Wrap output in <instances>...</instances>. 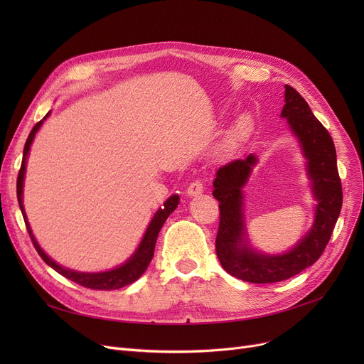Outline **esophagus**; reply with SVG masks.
<instances>
[{
  "label": "esophagus",
  "instance_id": "esophagus-1",
  "mask_svg": "<svg viewBox=\"0 0 364 364\" xmlns=\"http://www.w3.org/2000/svg\"><path fill=\"white\" fill-rule=\"evenodd\" d=\"M203 192V183L200 180H195L188 184L187 195L188 196H199Z\"/></svg>",
  "mask_w": 364,
  "mask_h": 364
}]
</instances>
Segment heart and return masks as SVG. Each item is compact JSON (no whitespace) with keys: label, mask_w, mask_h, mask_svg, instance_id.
Returning <instances> with one entry per match:
<instances>
[{"label":"heart","mask_w":364,"mask_h":364,"mask_svg":"<svg viewBox=\"0 0 364 364\" xmlns=\"http://www.w3.org/2000/svg\"><path fill=\"white\" fill-rule=\"evenodd\" d=\"M247 125H250V121H247L246 118H243V119L240 121V124H239V127H237V128L242 131V129H246V128H247Z\"/></svg>","instance_id":"obj_1"}]
</instances>
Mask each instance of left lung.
Here are the masks:
<instances>
[{"label":"left lung","instance_id":"1","mask_svg":"<svg viewBox=\"0 0 364 364\" xmlns=\"http://www.w3.org/2000/svg\"><path fill=\"white\" fill-rule=\"evenodd\" d=\"M282 118L288 119L301 143L317 200L314 224L292 251L282 255H264L246 243L242 187L257 162L254 155L221 166L214 180L213 195L220 202L217 257L228 274L251 283L282 282L313 265L332 236L342 206V186L333 140L314 117L309 103L291 85H284Z\"/></svg>","mask_w":364,"mask_h":364}]
</instances>
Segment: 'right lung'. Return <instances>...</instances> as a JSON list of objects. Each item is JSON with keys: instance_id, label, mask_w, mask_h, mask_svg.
Listing matches in <instances>:
<instances>
[{"instance_id": "add662e5", "label": "right lung", "mask_w": 364, "mask_h": 364, "mask_svg": "<svg viewBox=\"0 0 364 364\" xmlns=\"http://www.w3.org/2000/svg\"><path fill=\"white\" fill-rule=\"evenodd\" d=\"M47 117H48V113L44 117V119ZM44 119L40 121L38 124H35V127L29 132L28 140L25 143V149H23L22 166H21V171H18V176H17V200H18V206H21V211L23 214V220H25V224H26V228H28V233L32 239L35 250H36L38 254H40V257L46 261V264H48L51 267V269H54L57 273L65 276L66 279L84 286V288L95 289V291L121 289V288H124V286H127L132 282H136L146 272L147 265L150 264V261L153 258V252H155V245H156V239H158L161 228H162L165 220L169 217V214L177 208V205L180 202V198H178V195H174L164 203V208H161L159 211L155 214V217H153V220L150 221L147 230L144 233V237H143L140 246L137 247V251L132 254V257L125 264L118 267V269H113V270L103 272V273H81V272H73V270H69V269H63L62 265L54 262L41 250L40 245H38V242L35 240L31 227H29V223H28V218H26V214H25L23 198H22V195H23V178H25V169H26V158H28V153H29V147L32 144V140L35 137L36 131L40 129Z\"/></svg>"}]
</instances>
